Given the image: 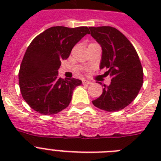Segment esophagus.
<instances>
[{
  "label": "esophagus",
  "instance_id": "34e87169",
  "mask_svg": "<svg viewBox=\"0 0 161 161\" xmlns=\"http://www.w3.org/2000/svg\"><path fill=\"white\" fill-rule=\"evenodd\" d=\"M82 83H83V85H89V84H91V81L84 79V80H82Z\"/></svg>",
  "mask_w": 161,
  "mask_h": 161
}]
</instances>
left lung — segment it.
Segmentation results:
<instances>
[{
  "label": "left lung",
  "mask_w": 161,
  "mask_h": 161,
  "mask_svg": "<svg viewBox=\"0 0 161 161\" xmlns=\"http://www.w3.org/2000/svg\"><path fill=\"white\" fill-rule=\"evenodd\" d=\"M89 30L91 36L102 47L100 68H108L105 74L111 77L110 85H104L102 95L93 104L105 111H119L133 102L143 85V72L139 55L117 29L99 26Z\"/></svg>",
  "instance_id": "1"
}]
</instances>
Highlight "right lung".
Instances as JSON below:
<instances>
[{
	"instance_id": "add662e5",
	"label": "right lung",
	"mask_w": 161,
	"mask_h": 161,
	"mask_svg": "<svg viewBox=\"0 0 161 161\" xmlns=\"http://www.w3.org/2000/svg\"><path fill=\"white\" fill-rule=\"evenodd\" d=\"M89 34L87 26H53L35 37L26 49L20 66L19 86L22 97L35 111L55 114L67 108L80 80L62 79L58 69L73 47Z\"/></svg>"
}]
</instances>
